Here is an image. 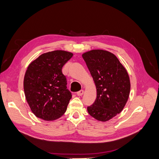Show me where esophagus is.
<instances>
[{
  "label": "esophagus",
  "mask_w": 159,
  "mask_h": 159,
  "mask_svg": "<svg viewBox=\"0 0 159 159\" xmlns=\"http://www.w3.org/2000/svg\"><path fill=\"white\" fill-rule=\"evenodd\" d=\"M83 93H84V91H83V89H81V90H80V91L76 92V94H77L78 96H82V95L83 94Z\"/></svg>",
  "instance_id": "34e87169"
}]
</instances>
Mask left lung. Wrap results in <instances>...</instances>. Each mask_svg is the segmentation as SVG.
Instances as JSON below:
<instances>
[{"label": "left lung", "mask_w": 159, "mask_h": 159, "mask_svg": "<svg viewBox=\"0 0 159 159\" xmlns=\"http://www.w3.org/2000/svg\"><path fill=\"white\" fill-rule=\"evenodd\" d=\"M97 88V98L88 113L106 122L122 112L129 99L130 80L126 69L113 53L92 50L82 55Z\"/></svg>", "instance_id": "1"}]
</instances>
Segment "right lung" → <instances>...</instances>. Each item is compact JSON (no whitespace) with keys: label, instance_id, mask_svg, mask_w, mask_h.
Wrapping results in <instances>:
<instances>
[{"label":"right lung","instance_id":"add662e5","mask_svg":"<svg viewBox=\"0 0 159 159\" xmlns=\"http://www.w3.org/2000/svg\"><path fill=\"white\" fill-rule=\"evenodd\" d=\"M73 53L53 51L39 56L25 71V99L36 117L47 121L56 120L67 111L71 93L67 88L62 67Z\"/></svg>","mask_w":159,"mask_h":159}]
</instances>
